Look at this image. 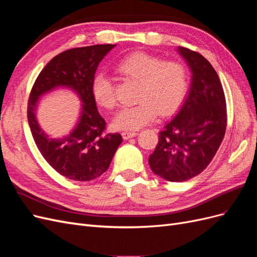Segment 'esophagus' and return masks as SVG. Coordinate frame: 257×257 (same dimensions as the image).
<instances>
[{"label": "esophagus", "instance_id": "34e87169", "mask_svg": "<svg viewBox=\"0 0 257 257\" xmlns=\"http://www.w3.org/2000/svg\"><path fill=\"white\" fill-rule=\"evenodd\" d=\"M136 135H137L136 132H130V131H125V132H123V133H122L123 139H130L132 137H135Z\"/></svg>", "mask_w": 257, "mask_h": 257}]
</instances>
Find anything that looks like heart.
<instances>
[{
  "label": "heart",
  "instance_id": "1",
  "mask_svg": "<svg viewBox=\"0 0 257 257\" xmlns=\"http://www.w3.org/2000/svg\"><path fill=\"white\" fill-rule=\"evenodd\" d=\"M114 73L126 80L138 82V104L124 107L114 118L116 128L134 131L146 126L158 114L169 116L180 109L190 88L189 67L182 61L164 58L145 51H135L120 60ZM91 92L95 103L107 110L116 106L114 87L103 74L93 77Z\"/></svg>",
  "mask_w": 257,
  "mask_h": 257
}]
</instances>
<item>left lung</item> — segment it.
I'll use <instances>...</instances> for the list:
<instances>
[{
    "label": "left lung",
    "mask_w": 257,
    "mask_h": 257,
    "mask_svg": "<svg viewBox=\"0 0 257 257\" xmlns=\"http://www.w3.org/2000/svg\"><path fill=\"white\" fill-rule=\"evenodd\" d=\"M193 73L180 111L160 132L149 157L152 172L170 182L199 175L220 148L227 125L226 100L215 69L200 53L179 47Z\"/></svg>",
    "instance_id": "obj_1"
}]
</instances>
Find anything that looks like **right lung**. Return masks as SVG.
I'll return each mask as SVG.
<instances>
[{
  "label": "right lung",
  "mask_w": 257,
  "mask_h": 257,
  "mask_svg": "<svg viewBox=\"0 0 257 257\" xmlns=\"http://www.w3.org/2000/svg\"><path fill=\"white\" fill-rule=\"evenodd\" d=\"M114 46L94 45L59 53L43 68L30 93L28 121L38 150L56 172L71 180L90 181L103 175L123 142L119 133H105L106 122L91 92L99 62ZM57 86L73 88L84 103L80 123L71 135L61 140L46 136L34 113L39 96Z\"/></svg>",
  "instance_id": "obj_1"
}]
</instances>
